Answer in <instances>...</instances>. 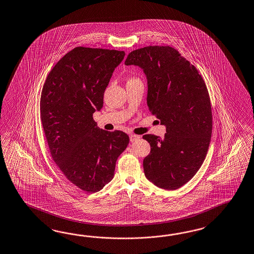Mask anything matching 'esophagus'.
I'll return each mask as SVG.
<instances>
[{
  "mask_svg": "<svg viewBox=\"0 0 254 254\" xmlns=\"http://www.w3.org/2000/svg\"><path fill=\"white\" fill-rule=\"evenodd\" d=\"M139 138H140V136H139V135H136V134H130V142H135V141H137Z\"/></svg>",
  "mask_w": 254,
  "mask_h": 254,
  "instance_id": "esophagus-1",
  "label": "esophagus"
}]
</instances>
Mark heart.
I'll use <instances>...</instances> for the list:
<instances>
[{
	"instance_id": "heart-1",
	"label": "heart",
	"mask_w": 254,
	"mask_h": 254,
	"mask_svg": "<svg viewBox=\"0 0 254 254\" xmlns=\"http://www.w3.org/2000/svg\"><path fill=\"white\" fill-rule=\"evenodd\" d=\"M135 80H138V79L135 78V77H129L127 82H132V81H135Z\"/></svg>"
}]
</instances>
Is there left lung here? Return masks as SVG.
Wrapping results in <instances>:
<instances>
[{
	"instance_id": "1",
	"label": "left lung",
	"mask_w": 254,
	"mask_h": 254,
	"mask_svg": "<svg viewBox=\"0 0 254 254\" xmlns=\"http://www.w3.org/2000/svg\"><path fill=\"white\" fill-rule=\"evenodd\" d=\"M125 64L143 69L150 112L167 131L162 139L143 135L151 146L144 175L159 188L177 190L195 175L208 151L213 118L207 87L195 66L169 46L135 50Z\"/></svg>"
}]
</instances>
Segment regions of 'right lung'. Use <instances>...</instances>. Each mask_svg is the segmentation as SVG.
Instances as JSON below:
<instances>
[{"label":"right lung","instance_id":"add662e5","mask_svg":"<svg viewBox=\"0 0 254 254\" xmlns=\"http://www.w3.org/2000/svg\"><path fill=\"white\" fill-rule=\"evenodd\" d=\"M124 56L116 50L76 47L52 68L41 92L40 120L52 159L87 192L111 182L118 157L129 143L125 132L99 129L93 119Z\"/></svg>","mask_w":254,"mask_h":254}]
</instances>
